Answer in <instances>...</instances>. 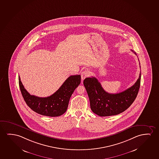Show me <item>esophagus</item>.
<instances>
[{
	"mask_svg": "<svg viewBox=\"0 0 159 159\" xmlns=\"http://www.w3.org/2000/svg\"><path fill=\"white\" fill-rule=\"evenodd\" d=\"M89 71H88L87 70H85V71L82 72V74H81L82 80H84L85 78H87L88 76H89Z\"/></svg>",
	"mask_w": 159,
	"mask_h": 159,
	"instance_id": "1",
	"label": "esophagus"
}]
</instances>
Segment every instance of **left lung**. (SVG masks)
<instances>
[{
	"mask_svg": "<svg viewBox=\"0 0 159 159\" xmlns=\"http://www.w3.org/2000/svg\"><path fill=\"white\" fill-rule=\"evenodd\" d=\"M131 51L137 55L135 52L132 49ZM141 78V72L134 85L117 94H110L105 91L95 77L85 78L83 84L89 98L93 112L99 116H107L117 115L125 111L136 98L140 87Z\"/></svg>",
	"mask_w": 159,
	"mask_h": 159,
	"instance_id": "obj_1",
	"label": "left lung"
}]
</instances>
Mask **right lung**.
<instances>
[{
  "label": "right lung",
  "instance_id": "1",
  "mask_svg": "<svg viewBox=\"0 0 159 159\" xmlns=\"http://www.w3.org/2000/svg\"><path fill=\"white\" fill-rule=\"evenodd\" d=\"M18 82L23 98L31 110L45 116H58L66 111L72 94L81 83V75L70 76L57 91L46 98L29 94L21 82L20 76Z\"/></svg>",
  "mask_w": 159,
  "mask_h": 159
}]
</instances>
